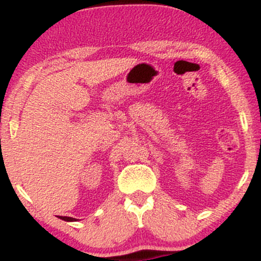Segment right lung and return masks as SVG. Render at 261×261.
Listing matches in <instances>:
<instances>
[{
    "label": "right lung",
    "instance_id": "obj_1",
    "mask_svg": "<svg viewBox=\"0 0 261 261\" xmlns=\"http://www.w3.org/2000/svg\"><path fill=\"white\" fill-rule=\"evenodd\" d=\"M59 218H61V220H64V221H76V218H73V217H66V216H59Z\"/></svg>",
    "mask_w": 261,
    "mask_h": 261
}]
</instances>
